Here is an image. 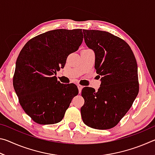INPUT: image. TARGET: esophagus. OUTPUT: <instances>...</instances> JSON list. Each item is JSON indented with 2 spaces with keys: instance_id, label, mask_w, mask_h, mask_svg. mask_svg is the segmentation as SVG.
Wrapping results in <instances>:
<instances>
[{
  "instance_id": "obj_1",
  "label": "esophagus",
  "mask_w": 155,
  "mask_h": 155,
  "mask_svg": "<svg viewBox=\"0 0 155 155\" xmlns=\"http://www.w3.org/2000/svg\"><path fill=\"white\" fill-rule=\"evenodd\" d=\"M77 87H78V92H79V94H81V90H82V89H83V86L81 85L80 84H78Z\"/></svg>"
}]
</instances>
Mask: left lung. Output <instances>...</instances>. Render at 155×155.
Wrapping results in <instances>:
<instances>
[{
	"instance_id": "8db88e82",
	"label": "left lung",
	"mask_w": 155,
	"mask_h": 155,
	"mask_svg": "<svg viewBox=\"0 0 155 155\" xmlns=\"http://www.w3.org/2000/svg\"><path fill=\"white\" fill-rule=\"evenodd\" d=\"M86 45L95 53V69L101 76L98 91L85 87L81 96L83 121L91 128L106 130L118 124L139 92L137 65L129 45L107 31L83 29Z\"/></svg>"
}]
</instances>
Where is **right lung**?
<instances>
[{"mask_svg": "<svg viewBox=\"0 0 155 155\" xmlns=\"http://www.w3.org/2000/svg\"><path fill=\"white\" fill-rule=\"evenodd\" d=\"M83 38L80 28L52 30L31 39L21 50L13 84L21 107L38 124L61 122L78 94L75 84L64 85L53 75L78 49Z\"/></svg>", "mask_w": 155, "mask_h": 155, "instance_id": "obj_1", "label": "right lung"}]
</instances>
